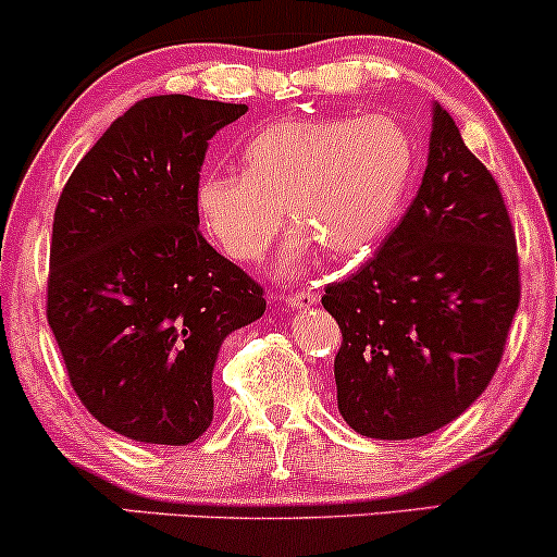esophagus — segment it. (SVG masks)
Segmentation results:
<instances>
[{"label": "esophagus", "instance_id": "1", "mask_svg": "<svg viewBox=\"0 0 557 557\" xmlns=\"http://www.w3.org/2000/svg\"><path fill=\"white\" fill-rule=\"evenodd\" d=\"M319 300V293L311 290V287H300V290H293V293H283L280 296V304L290 306V308H300V306H311Z\"/></svg>", "mask_w": 557, "mask_h": 557}]
</instances>
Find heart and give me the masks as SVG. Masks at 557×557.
I'll return each mask as SVG.
<instances>
[{
    "instance_id": "obj_1",
    "label": "heart",
    "mask_w": 557,
    "mask_h": 557,
    "mask_svg": "<svg viewBox=\"0 0 557 557\" xmlns=\"http://www.w3.org/2000/svg\"><path fill=\"white\" fill-rule=\"evenodd\" d=\"M414 163L397 119H285L240 147L238 171H205L194 189L199 223L238 264H257L283 231L298 225L283 264L298 267L313 244L337 257L384 236Z\"/></svg>"
}]
</instances>
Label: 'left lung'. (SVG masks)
<instances>
[{
    "label": "left lung",
    "instance_id": "1",
    "mask_svg": "<svg viewBox=\"0 0 557 557\" xmlns=\"http://www.w3.org/2000/svg\"><path fill=\"white\" fill-rule=\"evenodd\" d=\"M519 298L504 194L435 106L423 184L405 218L321 298L343 332L334 381L347 425L405 441L457 420L498 371Z\"/></svg>",
    "mask_w": 557,
    "mask_h": 557
}]
</instances>
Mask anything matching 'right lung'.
<instances>
[{"label": "right lung", "mask_w": 557, "mask_h": 557, "mask_svg": "<svg viewBox=\"0 0 557 557\" xmlns=\"http://www.w3.org/2000/svg\"><path fill=\"white\" fill-rule=\"evenodd\" d=\"M244 103L152 96L90 147L53 212L46 317L100 425L186 446L212 423L220 347L264 313V287L207 244L194 189Z\"/></svg>", "instance_id": "right-lung-1"}]
</instances>
